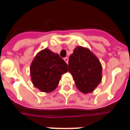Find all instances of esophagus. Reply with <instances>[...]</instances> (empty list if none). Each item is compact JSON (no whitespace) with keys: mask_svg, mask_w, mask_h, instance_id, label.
<instances>
[{"mask_svg":"<svg viewBox=\"0 0 130 130\" xmlns=\"http://www.w3.org/2000/svg\"><path fill=\"white\" fill-rule=\"evenodd\" d=\"M64 60H65V62H67V63H68V61H69V58H68V57H65V58H64Z\"/></svg>","mask_w":130,"mask_h":130,"instance_id":"1","label":"esophagus"}]
</instances>
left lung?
<instances>
[{
    "mask_svg": "<svg viewBox=\"0 0 130 130\" xmlns=\"http://www.w3.org/2000/svg\"><path fill=\"white\" fill-rule=\"evenodd\" d=\"M68 67L75 85L82 93L93 92L101 82L100 62L88 48L82 46L75 48L70 56Z\"/></svg>",
    "mask_w": 130,
    "mask_h": 130,
    "instance_id": "left-lung-1",
    "label": "left lung"
}]
</instances>
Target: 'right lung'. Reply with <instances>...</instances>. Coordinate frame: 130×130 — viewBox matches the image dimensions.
Instances as JSON below:
<instances>
[{"mask_svg": "<svg viewBox=\"0 0 130 130\" xmlns=\"http://www.w3.org/2000/svg\"><path fill=\"white\" fill-rule=\"evenodd\" d=\"M30 70L35 86L42 92L50 93L56 88L61 75L68 72V67L58 54L45 48L35 57Z\"/></svg>", "mask_w": 130, "mask_h": 130, "instance_id": "add662e5", "label": "right lung"}]
</instances>
